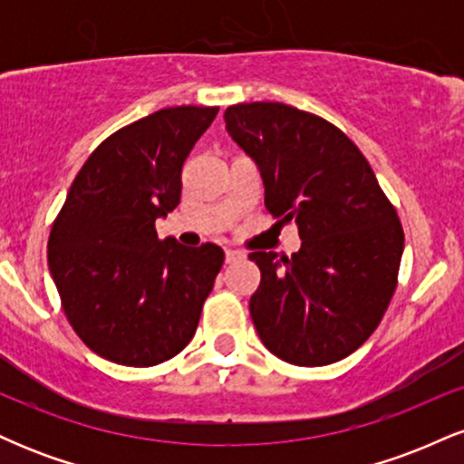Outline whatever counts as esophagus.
Returning a JSON list of instances; mask_svg holds the SVG:
<instances>
[{
	"label": "esophagus",
	"mask_w": 464,
	"mask_h": 464,
	"mask_svg": "<svg viewBox=\"0 0 464 464\" xmlns=\"http://www.w3.org/2000/svg\"><path fill=\"white\" fill-rule=\"evenodd\" d=\"M242 257H244L242 250H233V248H227V250H225V262H227V264L237 262V259H242Z\"/></svg>",
	"instance_id": "obj_1"
}]
</instances>
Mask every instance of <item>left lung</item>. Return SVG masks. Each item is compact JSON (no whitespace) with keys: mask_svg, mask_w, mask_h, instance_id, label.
Returning a JSON list of instances; mask_svg holds the SVG:
<instances>
[{"mask_svg":"<svg viewBox=\"0 0 464 464\" xmlns=\"http://www.w3.org/2000/svg\"><path fill=\"white\" fill-rule=\"evenodd\" d=\"M228 135L255 159L266 209L299 225L292 257L255 250L250 316L264 347L296 366L347 358L397 287L403 227L360 148L323 117L281 102L233 104Z\"/></svg>","mask_w":464,"mask_h":464,"instance_id":"obj_1","label":"left lung"}]
</instances>
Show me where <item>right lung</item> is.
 <instances>
[{"instance_id":"1","label":"right lung","mask_w":464,"mask_h":464,"mask_svg":"<svg viewBox=\"0 0 464 464\" xmlns=\"http://www.w3.org/2000/svg\"><path fill=\"white\" fill-rule=\"evenodd\" d=\"M218 106H169L115 130L73 179L47 242L61 305L93 353L154 366L189 344L225 264L216 244L159 239L180 172Z\"/></svg>"}]
</instances>
